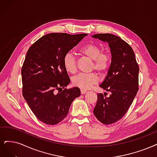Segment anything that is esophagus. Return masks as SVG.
Here are the masks:
<instances>
[{"label":"esophagus","instance_id":"obj_1","mask_svg":"<svg viewBox=\"0 0 157 157\" xmlns=\"http://www.w3.org/2000/svg\"><path fill=\"white\" fill-rule=\"evenodd\" d=\"M86 90H85V89H81V94H84L86 93Z\"/></svg>","mask_w":157,"mask_h":157}]
</instances>
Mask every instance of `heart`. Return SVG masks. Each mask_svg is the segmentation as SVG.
Returning <instances> with one entry per match:
<instances>
[{
  "mask_svg": "<svg viewBox=\"0 0 157 157\" xmlns=\"http://www.w3.org/2000/svg\"><path fill=\"white\" fill-rule=\"evenodd\" d=\"M79 52L92 60L90 69L96 70L101 74L107 72L111 66V56L108 52L101 51V48L94 43H87L81 46ZM63 65L66 71L75 74L78 70V61L72 52H68L63 57ZM98 76L96 72L81 73L72 79V84L82 89H88L98 82Z\"/></svg>",
  "mask_w": 157,
  "mask_h": 157,
  "instance_id": "1",
  "label": "heart"
}]
</instances>
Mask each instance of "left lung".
I'll return each instance as SVG.
<instances>
[{"instance_id": "obj_1", "label": "left lung", "mask_w": 157, "mask_h": 157, "mask_svg": "<svg viewBox=\"0 0 157 157\" xmlns=\"http://www.w3.org/2000/svg\"><path fill=\"white\" fill-rule=\"evenodd\" d=\"M109 43L111 50V66L101 88L110 91L107 97L98 94L94 114L100 122L110 125L126 114L138 90L139 67L131 46L118 36L111 33L92 36Z\"/></svg>"}]
</instances>
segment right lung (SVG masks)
Here are the masks:
<instances>
[{"mask_svg":"<svg viewBox=\"0 0 157 157\" xmlns=\"http://www.w3.org/2000/svg\"><path fill=\"white\" fill-rule=\"evenodd\" d=\"M87 35L48 33L29 48L21 69L22 95L42 122H60L67 117L72 102L80 96L78 87L65 88L71 79L63 65V57Z\"/></svg>","mask_w":157,"mask_h":157,"instance_id":"add662e5","label":"right lung"}]
</instances>
